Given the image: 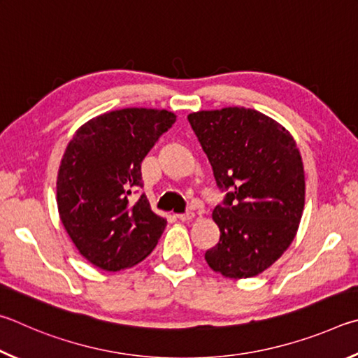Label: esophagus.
Instances as JSON below:
<instances>
[{"mask_svg":"<svg viewBox=\"0 0 358 358\" xmlns=\"http://www.w3.org/2000/svg\"><path fill=\"white\" fill-rule=\"evenodd\" d=\"M178 218L180 222H192L195 218V214L193 212H185V214H179Z\"/></svg>","mask_w":358,"mask_h":358,"instance_id":"obj_1","label":"esophagus"}]
</instances>
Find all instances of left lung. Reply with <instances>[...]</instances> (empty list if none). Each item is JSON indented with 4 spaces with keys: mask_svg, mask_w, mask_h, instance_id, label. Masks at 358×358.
<instances>
[{
    "mask_svg": "<svg viewBox=\"0 0 358 358\" xmlns=\"http://www.w3.org/2000/svg\"><path fill=\"white\" fill-rule=\"evenodd\" d=\"M189 122L214 169L220 229L204 258L227 278L256 277L280 259L297 234L305 208V171L291 131L262 113L227 106L190 113Z\"/></svg>",
    "mask_w": 358,
    "mask_h": 358,
    "instance_id": "left-lung-1",
    "label": "left lung"
}]
</instances>
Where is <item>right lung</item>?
I'll use <instances>...</instances> for the list:
<instances>
[{
    "label": "right lung",
    "mask_w": 358,
    "mask_h": 358,
    "mask_svg": "<svg viewBox=\"0 0 358 358\" xmlns=\"http://www.w3.org/2000/svg\"><path fill=\"white\" fill-rule=\"evenodd\" d=\"M173 111L113 110L80 125L62 155L56 204L78 253L92 266L117 272L141 262L155 248L166 218L141 195V162L176 122Z\"/></svg>",
    "instance_id": "right-lung-1"
}]
</instances>
